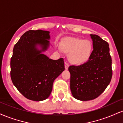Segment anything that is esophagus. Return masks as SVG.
I'll return each instance as SVG.
<instances>
[{
	"mask_svg": "<svg viewBox=\"0 0 123 123\" xmlns=\"http://www.w3.org/2000/svg\"><path fill=\"white\" fill-rule=\"evenodd\" d=\"M69 66V65L67 63H66V62H65V69L67 70L68 69Z\"/></svg>",
	"mask_w": 123,
	"mask_h": 123,
	"instance_id": "obj_1",
	"label": "esophagus"
}]
</instances>
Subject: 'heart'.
<instances>
[{"label":"heart","mask_w":123,"mask_h":123,"mask_svg":"<svg viewBox=\"0 0 123 123\" xmlns=\"http://www.w3.org/2000/svg\"><path fill=\"white\" fill-rule=\"evenodd\" d=\"M61 50L69 54L70 62L80 65L89 60L92 53V42L77 37H66L60 43Z\"/></svg>","instance_id":"heart-1"}]
</instances>
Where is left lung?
Wrapping results in <instances>:
<instances>
[{"label": "left lung", "instance_id": "8db88e82", "mask_svg": "<svg viewBox=\"0 0 123 123\" xmlns=\"http://www.w3.org/2000/svg\"><path fill=\"white\" fill-rule=\"evenodd\" d=\"M93 51L88 61L79 66L72 65L70 88L74 98L83 101L99 97L108 87L112 77L109 46L96 35H90Z\"/></svg>", "mask_w": 123, "mask_h": 123}]
</instances>
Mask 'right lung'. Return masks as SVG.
I'll use <instances>...</instances> for the list:
<instances>
[{"mask_svg": "<svg viewBox=\"0 0 123 123\" xmlns=\"http://www.w3.org/2000/svg\"><path fill=\"white\" fill-rule=\"evenodd\" d=\"M49 33L42 30L26 32L15 44L11 58L12 82L21 94L32 101L49 98L54 81L65 70L63 58L53 60L42 53L50 46Z\"/></svg>", "mask_w": 123, "mask_h": 123, "instance_id": "add662e5", "label": "right lung"}]
</instances>
